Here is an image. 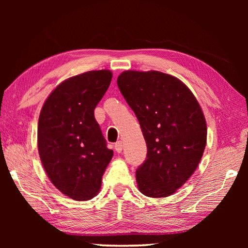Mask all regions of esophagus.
Segmentation results:
<instances>
[{"label": "esophagus", "mask_w": 248, "mask_h": 248, "mask_svg": "<svg viewBox=\"0 0 248 248\" xmlns=\"http://www.w3.org/2000/svg\"><path fill=\"white\" fill-rule=\"evenodd\" d=\"M123 148H124V144H123V141H121V140H118L117 143H115V150L117 151L118 154H119V152L123 151Z\"/></svg>", "instance_id": "obj_1"}]
</instances>
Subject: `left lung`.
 I'll use <instances>...</instances> for the list:
<instances>
[{"mask_svg": "<svg viewBox=\"0 0 248 248\" xmlns=\"http://www.w3.org/2000/svg\"><path fill=\"white\" fill-rule=\"evenodd\" d=\"M119 91L139 119L147 145L136 170L145 196H170L196 170L207 143V124L191 91L177 78L159 71H124Z\"/></svg>", "mask_w": 248, "mask_h": 248, "instance_id": "left-lung-1", "label": "left lung"}]
</instances>
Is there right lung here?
Wrapping results in <instances>:
<instances>
[{"mask_svg":"<svg viewBox=\"0 0 248 248\" xmlns=\"http://www.w3.org/2000/svg\"><path fill=\"white\" fill-rule=\"evenodd\" d=\"M112 80L108 70L88 71L61 83L46 100L38 120V151L56 188L75 200L98 194L113 150L93 110Z\"/></svg>","mask_w":248,"mask_h":248,"instance_id":"obj_1","label":"right lung"}]
</instances>
